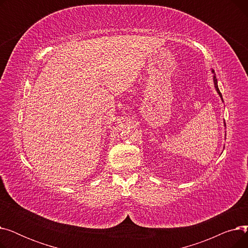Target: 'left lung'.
<instances>
[{
  "instance_id": "obj_1",
  "label": "left lung",
  "mask_w": 248,
  "mask_h": 248,
  "mask_svg": "<svg viewBox=\"0 0 248 248\" xmlns=\"http://www.w3.org/2000/svg\"><path fill=\"white\" fill-rule=\"evenodd\" d=\"M212 72L214 73V71H212ZM213 78H214V79H213V80H214V85H215V88H216V90H217V93H218V94L220 95V97H221V98H222V94H221V93H220V90H219V88H218V84H217V79H216V77H215V75H214V77H213ZM222 100H223V98H222Z\"/></svg>"
}]
</instances>
